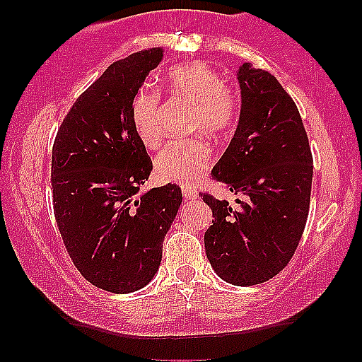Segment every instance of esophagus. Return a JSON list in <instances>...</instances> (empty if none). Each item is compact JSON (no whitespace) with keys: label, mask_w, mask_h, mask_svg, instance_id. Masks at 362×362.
Listing matches in <instances>:
<instances>
[{"label":"esophagus","mask_w":362,"mask_h":362,"mask_svg":"<svg viewBox=\"0 0 362 362\" xmlns=\"http://www.w3.org/2000/svg\"><path fill=\"white\" fill-rule=\"evenodd\" d=\"M182 194H184L187 201H194V199L197 197V192H195L194 189H190V187H184V189H182Z\"/></svg>","instance_id":"obj_1"}]
</instances>
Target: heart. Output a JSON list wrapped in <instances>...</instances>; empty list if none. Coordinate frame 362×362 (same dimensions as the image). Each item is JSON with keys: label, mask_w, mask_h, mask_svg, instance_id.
I'll return each instance as SVG.
<instances>
[{"label": "heart", "mask_w": 362, "mask_h": 362, "mask_svg": "<svg viewBox=\"0 0 362 362\" xmlns=\"http://www.w3.org/2000/svg\"><path fill=\"white\" fill-rule=\"evenodd\" d=\"M163 85L173 98L192 105L190 131L223 136L235 127L240 110L238 93L211 66L204 62L175 66L165 73ZM131 119L141 143L146 148H156L163 138L156 90L146 88L136 95ZM211 161L213 151L202 138L175 141L156 156L155 173L165 184L192 187L207 172Z\"/></svg>", "instance_id": "heart-1"}]
</instances>
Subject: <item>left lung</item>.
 <instances>
[{
	"label": "left lung",
	"instance_id": "obj_1",
	"mask_svg": "<svg viewBox=\"0 0 362 362\" xmlns=\"http://www.w3.org/2000/svg\"><path fill=\"white\" fill-rule=\"evenodd\" d=\"M242 110L214 180L242 194L202 195L213 211L206 255L223 281L255 286L277 276L296 252L310 209L313 158L296 103L269 71L243 62L236 73Z\"/></svg>",
	"mask_w": 362,
	"mask_h": 362
}]
</instances>
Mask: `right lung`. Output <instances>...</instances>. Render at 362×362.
Listing matches in <instances>:
<instances>
[{"mask_svg": "<svg viewBox=\"0 0 362 362\" xmlns=\"http://www.w3.org/2000/svg\"><path fill=\"white\" fill-rule=\"evenodd\" d=\"M163 49L110 64L80 95L52 148L54 214L69 257L86 281L115 294L155 277L163 240L182 204L175 184L138 195L153 163L136 134L131 105Z\"/></svg>", "mask_w": 362, "mask_h": 362, "instance_id": "1", "label": "right lung"}]
</instances>
